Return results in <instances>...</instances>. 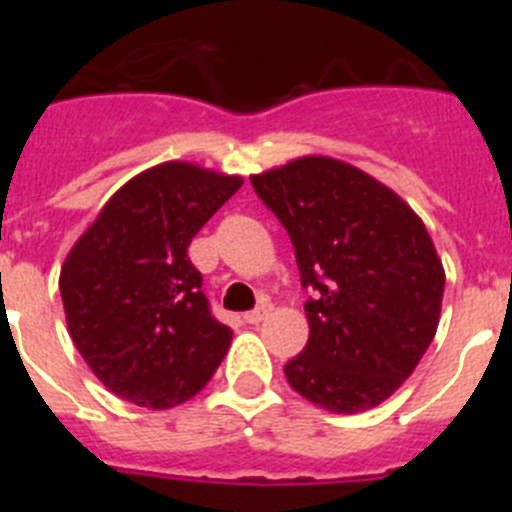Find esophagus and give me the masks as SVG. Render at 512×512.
<instances>
[{"label":"esophagus","instance_id":"obj_1","mask_svg":"<svg viewBox=\"0 0 512 512\" xmlns=\"http://www.w3.org/2000/svg\"><path fill=\"white\" fill-rule=\"evenodd\" d=\"M269 312H271V305H269V302H264V305H259V307H256V310L246 312V315H243V318H246V323L259 325L261 320H266V315H269Z\"/></svg>","mask_w":512,"mask_h":512}]
</instances>
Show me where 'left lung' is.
<instances>
[{
  "label": "left lung",
  "instance_id": "left-lung-1",
  "mask_svg": "<svg viewBox=\"0 0 512 512\" xmlns=\"http://www.w3.org/2000/svg\"><path fill=\"white\" fill-rule=\"evenodd\" d=\"M292 238L310 338L284 364L292 390L330 413L377 408L436 336L443 264L423 220L338 158L305 156L251 176Z\"/></svg>",
  "mask_w": 512,
  "mask_h": 512
}]
</instances>
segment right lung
I'll list each match as a JSON object with an SVG mask.
<instances>
[{
    "mask_svg": "<svg viewBox=\"0 0 512 512\" xmlns=\"http://www.w3.org/2000/svg\"><path fill=\"white\" fill-rule=\"evenodd\" d=\"M241 184L187 161L153 166L112 194L63 261L71 341L122 400L182 405L228 354L233 330L212 318L187 248Z\"/></svg>",
    "mask_w": 512,
    "mask_h": 512,
    "instance_id": "right-lung-1",
    "label": "right lung"
}]
</instances>
